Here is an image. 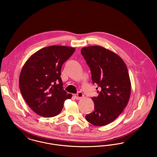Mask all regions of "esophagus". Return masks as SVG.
Instances as JSON below:
<instances>
[{
    "instance_id": "esophagus-1",
    "label": "esophagus",
    "mask_w": 157,
    "mask_h": 157,
    "mask_svg": "<svg viewBox=\"0 0 157 157\" xmlns=\"http://www.w3.org/2000/svg\"><path fill=\"white\" fill-rule=\"evenodd\" d=\"M83 97V93L81 91L78 92L76 94L74 95V97L76 99V100H80Z\"/></svg>"
}]
</instances>
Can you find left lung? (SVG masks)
I'll list each match as a JSON object with an SVG mask.
<instances>
[{"label":"left lung","instance_id":"1","mask_svg":"<svg viewBox=\"0 0 157 157\" xmlns=\"http://www.w3.org/2000/svg\"><path fill=\"white\" fill-rule=\"evenodd\" d=\"M81 52L90 67L93 83L100 90L98 97L92 98L95 110L85 119L95 126L107 125L119 117L129 101L131 83L127 66L120 56L102 47H85Z\"/></svg>","mask_w":157,"mask_h":157}]
</instances>
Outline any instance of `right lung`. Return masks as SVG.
I'll return each mask as SVG.
<instances>
[{
	"label": "right lung",
	"mask_w": 157,
	"mask_h": 157,
	"mask_svg": "<svg viewBox=\"0 0 157 157\" xmlns=\"http://www.w3.org/2000/svg\"><path fill=\"white\" fill-rule=\"evenodd\" d=\"M74 47L51 46L34 53L24 65L19 79L21 94L37 114L52 117L59 114L66 100L72 98L63 89L61 68L73 55Z\"/></svg>",
	"instance_id": "1"
}]
</instances>
